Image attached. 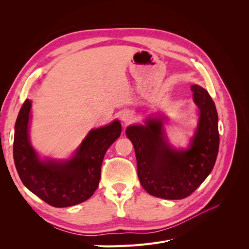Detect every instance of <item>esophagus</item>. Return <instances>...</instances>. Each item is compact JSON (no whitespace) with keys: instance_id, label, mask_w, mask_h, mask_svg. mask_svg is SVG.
<instances>
[{"instance_id":"obj_1","label":"esophagus","mask_w":249,"mask_h":249,"mask_svg":"<svg viewBox=\"0 0 249 249\" xmlns=\"http://www.w3.org/2000/svg\"><path fill=\"white\" fill-rule=\"evenodd\" d=\"M132 114L131 113H125V114H123V116H122V121L124 122V123H126V124H129V123H131V121H132Z\"/></svg>"}]
</instances>
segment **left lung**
Returning a JSON list of instances; mask_svg holds the SVG:
<instances>
[{"instance_id":"1","label":"left lung","mask_w":249,"mask_h":249,"mask_svg":"<svg viewBox=\"0 0 249 249\" xmlns=\"http://www.w3.org/2000/svg\"><path fill=\"white\" fill-rule=\"evenodd\" d=\"M191 89L200 109V121L188 150L178 151L167 145L160 119H148L145 126L133 125L126 130L134 146L140 184L154 197H189L210 175L216 162L220 139L215 103L202 87L193 85Z\"/></svg>"}]
</instances>
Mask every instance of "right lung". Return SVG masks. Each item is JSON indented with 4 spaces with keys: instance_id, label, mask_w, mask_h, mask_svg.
<instances>
[{
    "instance_id": "1",
    "label": "right lung",
    "mask_w": 249,
    "mask_h": 249,
    "mask_svg": "<svg viewBox=\"0 0 249 249\" xmlns=\"http://www.w3.org/2000/svg\"><path fill=\"white\" fill-rule=\"evenodd\" d=\"M30 109L31 102L26 99L16 120L13 145L15 166L24 186L57 208L87 201L99 186L105 153L121 134L120 122L116 120L106 127L91 130L72 160L42 162L28 138Z\"/></svg>"
}]
</instances>
